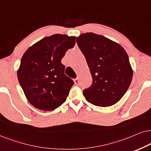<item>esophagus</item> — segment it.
<instances>
[{
  "instance_id": "obj_1",
  "label": "esophagus",
  "mask_w": 151,
  "mask_h": 151,
  "mask_svg": "<svg viewBox=\"0 0 151 151\" xmlns=\"http://www.w3.org/2000/svg\"><path fill=\"white\" fill-rule=\"evenodd\" d=\"M74 84H75L76 86H79V80L78 78H76V79H74Z\"/></svg>"
}]
</instances>
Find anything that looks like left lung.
<instances>
[{
  "label": "left lung",
  "mask_w": 151,
  "mask_h": 151,
  "mask_svg": "<svg viewBox=\"0 0 151 151\" xmlns=\"http://www.w3.org/2000/svg\"><path fill=\"white\" fill-rule=\"evenodd\" d=\"M77 43L92 77V85L83 90L86 100L101 107L117 103L132 79V70L125 50L108 38L92 32L82 34L77 38Z\"/></svg>",
  "instance_id": "obj_1"
}]
</instances>
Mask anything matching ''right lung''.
<instances>
[{
	"mask_svg": "<svg viewBox=\"0 0 151 151\" xmlns=\"http://www.w3.org/2000/svg\"><path fill=\"white\" fill-rule=\"evenodd\" d=\"M76 37L54 35L31 46L21 59L17 75L28 101L42 110H53L66 101L74 81L64 73L61 59Z\"/></svg>",
	"mask_w": 151,
	"mask_h": 151,
	"instance_id": "obj_1",
	"label": "right lung"
}]
</instances>
